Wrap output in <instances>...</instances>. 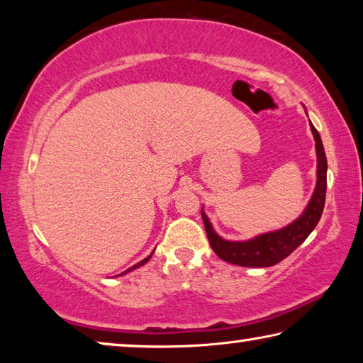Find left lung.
<instances>
[{"instance_id": "1", "label": "left lung", "mask_w": 363, "mask_h": 363, "mask_svg": "<svg viewBox=\"0 0 363 363\" xmlns=\"http://www.w3.org/2000/svg\"><path fill=\"white\" fill-rule=\"evenodd\" d=\"M309 125L312 136H314L315 140L317 182L314 194H312L306 210L291 224L281 227L279 230L261 233V235H256L250 238V240L232 242L218 235L216 230L213 229L205 210L201 208V218H203L208 240H210L214 253L223 261L242 267L275 266L277 262L284 261L288 255H291L309 237V233L315 229V225L322 218L325 194H327V157H325L320 134H318L311 121Z\"/></svg>"}]
</instances>
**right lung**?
<instances>
[{
    "instance_id": "add662e5",
    "label": "right lung",
    "mask_w": 363,
    "mask_h": 363,
    "mask_svg": "<svg viewBox=\"0 0 363 363\" xmlns=\"http://www.w3.org/2000/svg\"><path fill=\"white\" fill-rule=\"evenodd\" d=\"M152 255H153V251H152V253H150L149 256H147V257H145V259H143V261H140V262H138V264H134V266H133V267H130V269H128V270H125V272H123V274H120V275H125V274H128V272H131V270H134V269H138V267H140V266H144V264H145L147 261H149V259H150V257H152ZM120 275H116V277H120Z\"/></svg>"
}]
</instances>
